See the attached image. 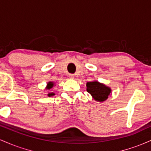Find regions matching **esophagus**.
<instances>
[{"instance_id":"esophagus-1","label":"esophagus","mask_w":151,"mask_h":151,"mask_svg":"<svg viewBox=\"0 0 151 151\" xmlns=\"http://www.w3.org/2000/svg\"><path fill=\"white\" fill-rule=\"evenodd\" d=\"M74 74H69V77H70V78H71V79H74Z\"/></svg>"}]
</instances>
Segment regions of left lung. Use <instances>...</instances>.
<instances>
[{"label": "left lung", "mask_w": 151, "mask_h": 151, "mask_svg": "<svg viewBox=\"0 0 151 151\" xmlns=\"http://www.w3.org/2000/svg\"><path fill=\"white\" fill-rule=\"evenodd\" d=\"M86 87H87L86 90L88 92L93 96L95 100L98 101H104L107 99L111 92L110 88L96 81L87 82Z\"/></svg>", "instance_id": "left-lung-1"}]
</instances>
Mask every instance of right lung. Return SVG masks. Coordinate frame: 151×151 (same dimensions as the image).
Wrapping results in <instances>:
<instances>
[{"label":"right lung","instance_id":"1","mask_svg":"<svg viewBox=\"0 0 151 151\" xmlns=\"http://www.w3.org/2000/svg\"><path fill=\"white\" fill-rule=\"evenodd\" d=\"M53 85H54L53 82H51V81H50V82H49L47 84V89H51V88L53 87ZM52 95H55V93L52 92V93H48V96H52Z\"/></svg>","mask_w":151,"mask_h":151}]
</instances>
